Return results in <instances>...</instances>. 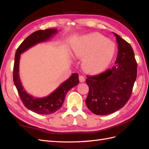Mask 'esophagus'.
I'll list each match as a JSON object with an SVG mask.
<instances>
[{
	"label": "esophagus",
	"instance_id": "34e87169",
	"mask_svg": "<svg viewBox=\"0 0 149 149\" xmlns=\"http://www.w3.org/2000/svg\"><path fill=\"white\" fill-rule=\"evenodd\" d=\"M79 81H80V82L83 83V82H84V81H85V77L83 76V75H79Z\"/></svg>",
	"mask_w": 149,
	"mask_h": 149
}]
</instances>
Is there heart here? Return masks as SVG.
I'll list each match as a JSON object with an SVG mask.
<instances>
[{"label":"heart","mask_w":149,"mask_h":149,"mask_svg":"<svg viewBox=\"0 0 149 149\" xmlns=\"http://www.w3.org/2000/svg\"><path fill=\"white\" fill-rule=\"evenodd\" d=\"M115 52L114 43L98 34L81 38L74 51L77 57L85 58L83 66L92 72H98L106 67L112 61Z\"/></svg>","instance_id":"heart-1"}]
</instances>
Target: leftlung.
I'll use <instances>...</instances> for the list:
<instances>
[{
	"label": "left lung",
	"instance_id": "8db88e82",
	"mask_svg": "<svg viewBox=\"0 0 149 149\" xmlns=\"http://www.w3.org/2000/svg\"><path fill=\"white\" fill-rule=\"evenodd\" d=\"M118 55L115 66L100 74L87 76L85 103L94 114H111L124 107L130 98L137 77V63L130 44L115 33Z\"/></svg>",
	"mask_w": 149,
	"mask_h": 149
}]
</instances>
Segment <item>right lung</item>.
Returning <instances> with one entry per match:
<instances>
[{"mask_svg":"<svg viewBox=\"0 0 149 149\" xmlns=\"http://www.w3.org/2000/svg\"><path fill=\"white\" fill-rule=\"evenodd\" d=\"M56 33V29L40 30L33 32L21 43L15 55L13 72V83L24 105L28 109L40 115L51 114L60 109L63 104L68 91L79 83L78 78L79 75L77 73H74L52 93L43 98H36L28 94L21 85L19 74L21 54L39 43L49 40Z\"/></svg>","mask_w":149,"mask_h":149,"instance_id":"1","label":"right lung"}]
</instances>
